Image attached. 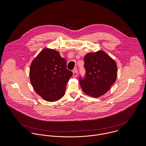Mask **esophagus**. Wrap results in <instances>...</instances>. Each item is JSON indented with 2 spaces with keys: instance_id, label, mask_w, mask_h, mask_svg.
Segmentation results:
<instances>
[{
  "instance_id": "obj_1",
  "label": "esophagus",
  "mask_w": 146,
  "mask_h": 146,
  "mask_svg": "<svg viewBox=\"0 0 146 146\" xmlns=\"http://www.w3.org/2000/svg\"><path fill=\"white\" fill-rule=\"evenodd\" d=\"M77 75H78V70L77 69H75L73 71V76L75 78L77 76Z\"/></svg>"
}]
</instances>
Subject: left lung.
Wrapping results in <instances>:
<instances>
[{"instance_id":"left-lung-1","label":"left lung","mask_w":146,"mask_h":146,"mask_svg":"<svg viewBox=\"0 0 146 146\" xmlns=\"http://www.w3.org/2000/svg\"><path fill=\"white\" fill-rule=\"evenodd\" d=\"M86 74L79 83L84 92L93 97L104 94L117 78V64L103 50L87 53L84 58Z\"/></svg>"}]
</instances>
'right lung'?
<instances>
[{
  "mask_svg": "<svg viewBox=\"0 0 146 146\" xmlns=\"http://www.w3.org/2000/svg\"><path fill=\"white\" fill-rule=\"evenodd\" d=\"M66 66V60L59 52L49 48L42 49L31 62V83L44 100L54 102L64 96L66 85L73 74Z\"/></svg>",
  "mask_w": 146,
  "mask_h": 146,
  "instance_id": "obj_1",
  "label": "right lung"
}]
</instances>
